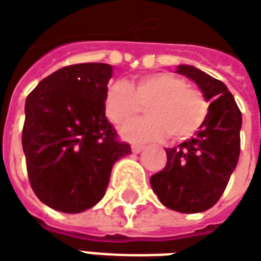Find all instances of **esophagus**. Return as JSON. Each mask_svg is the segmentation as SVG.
Listing matches in <instances>:
<instances>
[{"instance_id":"obj_1","label":"esophagus","mask_w":261,"mask_h":261,"mask_svg":"<svg viewBox=\"0 0 261 261\" xmlns=\"http://www.w3.org/2000/svg\"><path fill=\"white\" fill-rule=\"evenodd\" d=\"M143 148H144L143 146H139V144H133V146H131V151L137 154V153H140V151H141Z\"/></svg>"}]
</instances>
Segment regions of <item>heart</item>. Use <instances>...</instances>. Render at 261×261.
I'll list each match as a JSON object with an SVG mask.
<instances>
[{
	"instance_id": "heart-1",
	"label": "heart",
	"mask_w": 261,
	"mask_h": 261,
	"mask_svg": "<svg viewBox=\"0 0 261 261\" xmlns=\"http://www.w3.org/2000/svg\"><path fill=\"white\" fill-rule=\"evenodd\" d=\"M146 105L147 117L121 130L128 141H153L163 139H189L202 127L210 103L205 95L188 86L184 77L169 72L147 73L127 81H115L108 86L103 110L117 127L133 121Z\"/></svg>"
}]
</instances>
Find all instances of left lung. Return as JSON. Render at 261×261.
<instances>
[{
	"label": "left lung",
	"instance_id": "1",
	"mask_svg": "<svg viewBox=\"0 0 261 261\" xmlns=\"http://www.w3.org/2000/svg\"><path fill=\"white\" fill-rule=\"evenodd\" d=\"M176 73L193 81L210 103L206 120L196 133L173 148H166V167L150 177L165 206L182 214L210 210L228 185L240 156L241 113L228 88L191 65Z\"/></svg>",
	"mask_w": 261,
	"mask_h": 261
}]
</instances>
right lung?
<instances>
[{"label":"right lung","mask_w":261,"mask_h":261,"mask_svg":"<svg viewBox=\"0 0 261 261\" xmlns=\"http://www.w3.org/2000/svg\"><path fill=\"white\" fill-rule=\"evenodd\" d=\"M113 66L79 63L44 77L25 99L23 150L36 196L79 214L105 195L114 163L130 154L107 120L103 98Z\"/></svg>","instance_id":"1"}]
</instances>
